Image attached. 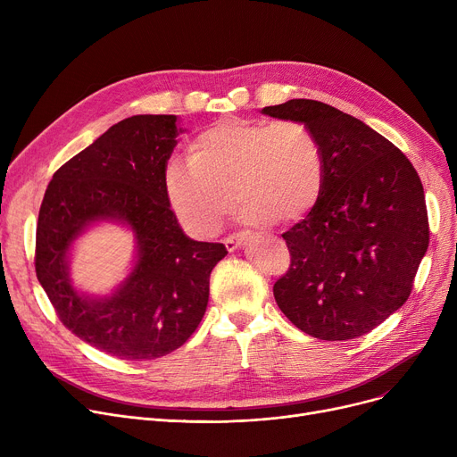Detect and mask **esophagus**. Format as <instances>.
Returning a JSON list of instances; mask_svg holds the SVG:
<instances>
[{
    "label": "esophagus",
    "mask_w": 457,
    "mask_h": 457,
    "mask_svg": "<svg viewBox=\"0 0 457 457\" xmlns=\"http://www.w3.org/2000/svg\"><path fill=\"white\" fill-rule=\"evenodd\" d=\"M246 238H248V231L233 233V235H229V237L224 238V245H226L228 252H235V250H238V248H241V246L246 243Z\"/></svg>",
    "instance_id": "1"
}]
</instances>
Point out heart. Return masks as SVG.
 <instances>
[{
    "label": "heart",
    "instance_id": "1",
    "mask_svg": "<svg viewBox=\"0 0 457 457\" xmlns=\"http://www.w3.org/2000/svg\"><path fill=\"white\" fill-rule=\"evenodd\" d=\"M187 161L164 166L162 187L178 220L200 238L220 231L233 195L250 224L298 222L319 204L326 178L319 138L293 120H222L190 142Z\"/></svg>",
    "mask_w": 457,
    "mask_h": 457
}]
</instances>
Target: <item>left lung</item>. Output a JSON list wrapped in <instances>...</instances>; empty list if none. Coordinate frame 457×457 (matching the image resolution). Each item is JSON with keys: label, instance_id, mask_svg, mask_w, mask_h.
Listing matches in <instances>:
<instances>
[{"label": "left lung", "instance_id": "obj_1", "mask_svg": "<svg viewBox=\"0 0 457 457\" xmlns=\"http://www.w3.org/2000/svg\"><path fill=\"white\" fill-rule=\"evenodd\" d=\"M262 114L303 124L326 161L319 204L283 233L291 267L276 303L311 337H361L411 295L429 243L420 178L393 142L328 104L289 100Z\"/></svg>", "mask_w": 457, "mask_h": 457}]
</instances>
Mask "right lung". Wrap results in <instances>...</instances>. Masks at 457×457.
<instances>
[{
	"mask_svg": "<svg viewBox=\"0 0 457 457\" xmlns=\"http://www.w3.org/2000/svg\"><path fill=\"white\" fill-rule=\"evenodd\" d=\"M183 133L174 114H137L64 162L46 188L37 224V278L61 322L90 346L128 361L179 348L202 322L209 276L228 250L188 238L168 205L162 172ZM98 221L136 235L130 276L109 297L79 294L69 250Z\"/></svg>",
	"mask_w": 457,
	"mask_h": 457,
	"instance_id": "1",
	"label": "right lung"
}]
</instances>
